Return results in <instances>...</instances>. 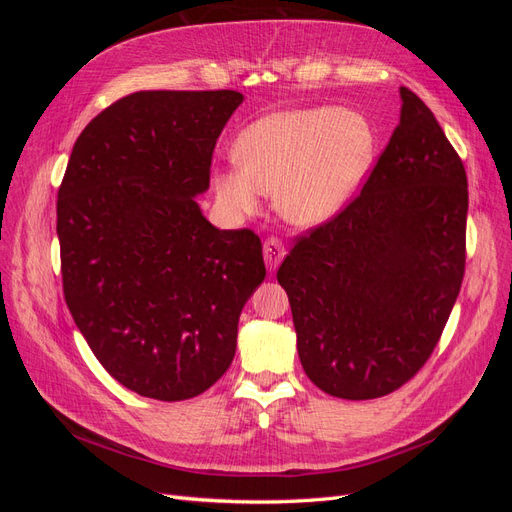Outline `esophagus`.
Listing matches in <instances>:
<instances>
[{"instance_id":"1","label":"esophagus","mask_w":512,"mask_h":512,"mask_svg":"<svg viewBox=\"0 0 512 512\" xmlns=\"http://www.w3.org/2000/svg\"><path fill=\"white\" fill-rule=\"evenodd\" d=\"M262 252H265V262H267V269L269 271H275L277 267H280V262L284 260L286 256V247L282 245L280 239H267L265 243H262Z\"/></svg>"}]
</instances>
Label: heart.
Instances as JSON below:
<instances>
[{"mask_svg":"<svg viewBox=\"0 0 512 512\" xmlns=\"http://www.w3.org/2000/svg\"><path fill=\"white\" fill-rule=\"evenodd\" d=\"M376 136L365 117L337 106L271 113L243 130L239 160L215 168L220 207L243 218L260 209L262 194L294 226L329 222L359 188L374 158Z\"/></svg>","mask_w":512,"mask_h":512,"instance_id":"heart-1","label":"heart"}]
</instances>
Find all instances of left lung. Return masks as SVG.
Returning <instances> with one entry per match:
<instances>
[{"instance_id": "8db88e82", "label": "left lung", "mask_w": 512, "mask_h": 512, "mask_svg": "<svg viewBox=\"0 0 512 512\" xmlns=\"http://www.w3.org/2000/svg\"><path fill=\"white\" fill-rule=\"evenodd\" d=\"M399 94L363 190L277 271L307 378L342 399L389 395L427 363L466 271V168L425 102Z\"/></svg>"}]
</instances>
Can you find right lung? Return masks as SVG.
Segmentation results:
<instances>
[{
  "label": "right lung",
  "mask_w": 512,
  "mask_h": 512,
  "mask_svg": "<svg viewBox=\"0 0 512 512\" xmlns=\"http://www.w3.org/2000/svg\"><path fill=\"white\" fill-rule=\"evenodd\" d=\"M239 91H136L87 123L57 192L61 282L76 327L126 389L205 393L230 367L237 324L265 280L252 230L200 211Z\"/></svg>",
  "instance_id": "add662e5"
}]
</instances>
